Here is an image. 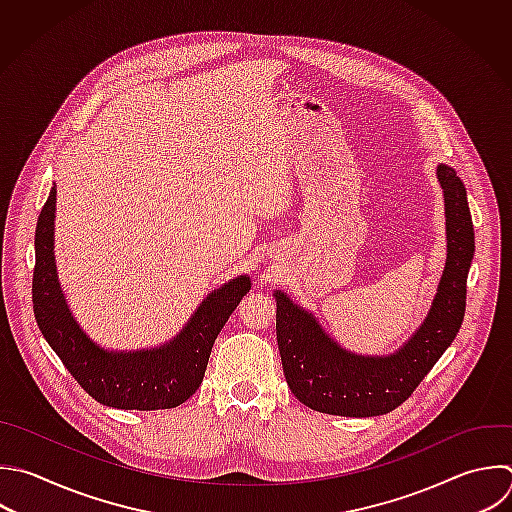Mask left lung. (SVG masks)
<instances>
[{"mask_svg":"<svg viewBox=\"0 0 512 512\" xmlns=\"http://www.w3.org/2000/svg\"><path fill=\"white\" fill-rule=\"evenodd\" d=\"M444 192L446 264L422 326L388 356H362L340 348L318 320L276 290V340L292 394L312 410L338 416H378L400 406L430 372L460 330L466 278L474 256V230L466 188L440 164Z\"/></svg>","mask_w":512,"mask_h":512,"instance_id":"left-lung-1","label":"left lung"}]
</instances>
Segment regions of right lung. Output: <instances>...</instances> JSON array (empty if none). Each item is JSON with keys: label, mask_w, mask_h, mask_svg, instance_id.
<instances>
[{"label": "right lung", "mask_w": 512, "mask_h": 512, "mask_svg": "<svg viewBox=\"0 0 512 512\" xmlns=\"http://www.w3.org/2000/svg\"><path fill=\"white\" fill-rule=\"evenodd\" d=\"M56 186L36 226V268L32 282L38 326L78 384L100 404L124 410L176 408L202 384L216 336L250 290L238 276L208 294L182 332L160 348L114 352L86 336L60 288L54 258Z\"/></svg>", "instance_id": "obj_1"}]
</instances>
